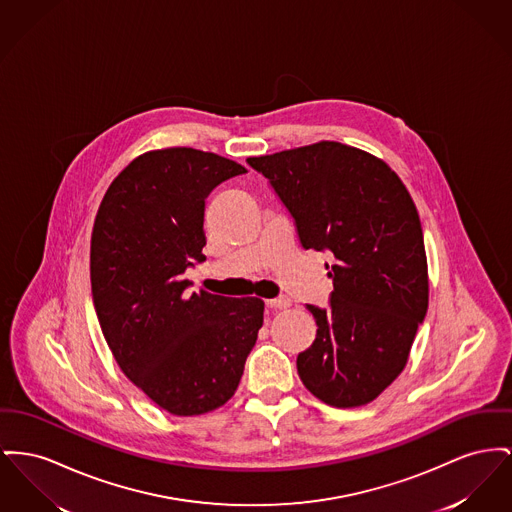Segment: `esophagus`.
I'll return each instance as SVG.
<instances>
[{
	"mask_svg": "<svg viewBox=\"0 0 512 512\" xmlns=\"http://www.w3.org/2000/svg\"><path fill=\"white\" fill-rule=\"evenodd\" d=\"M290 298H286V296H278V298H274V300H267V305L269 307H274V309H284V307H290Z\"/></svg>",
	"mask_w": 512,
	"mask_h": 512,
	"instance_id": "esophagus-1",
	"label": "esophagus"
}]
</instances>
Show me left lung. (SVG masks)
<instances>
[{
  "instance_id": "1",
  "label": "left lung",
  "mask_w": 512,
  "mask_h": 512,
  "mask_svg": "<svg viewBox=\"0 0 512 512\" xmlns=\"http://www.w3.org/2000/svg\"><path fill=\"white\" fill-rule=\"evenodd\" d=\"M305 249L331 251V305H307L317 338L305 389L334 408L369 404L402 373L429 301L420 214L381 158L336 141L251 156Z\"/></svg>"
}]
</instances>
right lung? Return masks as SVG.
<instances>
[{
  "label": "right lung",
  "mask_w": 512,
  "mask_h": 512,
  "mask_svg": "<svg viewBox=\"0 0 512 512\" xmlns=\"http://www.w3.org/2000/svg\"><path fill=\"white\" fill-rule=\"evenodd\" d=\"M243 172L214 152H145L110 183L94 218L92 301L102 334L125 377L174 416L224 406L263 327V300L189 292L183 278L205 261V199Z\"/></svg>",
  "instance_id": "add662e5"
}]
</instances>
